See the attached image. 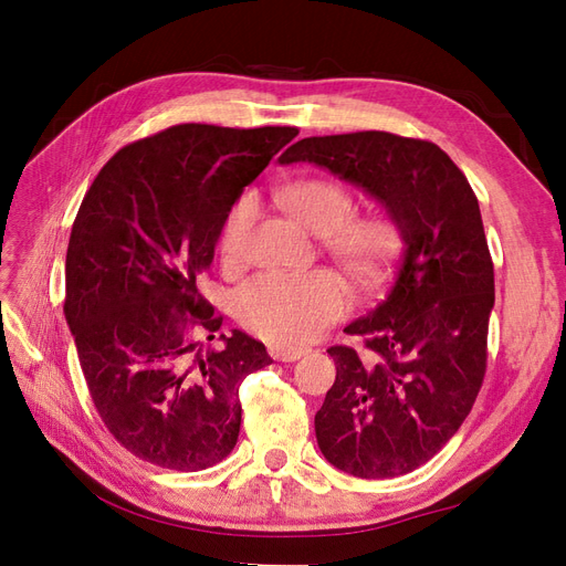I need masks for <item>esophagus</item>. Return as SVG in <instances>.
Here are the masks:
<instances>
[{"label": "esophagus", "instance_id": "esophagus-1", "mask_svg": "<svg viewBox=\"0 0 566 566\" xmlns=\"http://www.w3.org/2000/svg\"><path fill=\"white\" fill-rule=\"evenodd\" d=\"M269 354H271L273 358H276V361L290 364V361H297V358H302V356L306 354V349H290V347L273 345V347H269Z\"/></svg>", "mask_w": 566, "mask_h": 566}]
</instances>
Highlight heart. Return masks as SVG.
I'll return each instance as SVG.
<instances>
[{
  "instance_id": "1",
  "label": "heart",
  "mask_w": 566,
  "mask_h": 566,
  "mask_svg": "<svg viewBox=\"0 0 566 566\" xmlns=\"http://www.w3.org/2000/svg\"><path fill=\"white\" fill-rule=\"evenodd\" d=\"M273 200L300 227L323 235L325 250L361 293H373L385 283L403 250L399 221L387 212L352 217L354 196L337 181H290L273 191ZM252 214V200L243 198L221 229L219 254L229 269L243 262ZM347 304V287L333 271L260 273L235 290L233 314L250 333L273 345L300 347L345 316Z\"/></svg>"
}]
</instances>
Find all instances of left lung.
Instances as JSON below:
<instances>
[{
    "label": "left lung",
    "instance_id": "left-lung-1",
    "mask_svg": "<svg viewBox=\"0 0 566 566\" xmlns=\"http://www.w3.org/2000/svg\"><path fill=\"white\" fill-rule=\"evenodd\" d=\"M281 165L361 186L403 231L389 295L328 349L337 375L316 413L325 460L361 479L413 472L470 416L486 373L493 262L470 181L437 144L389 132L310 136Z\"/></svg>",
    "mask_w": 566,
    "mask_h": 566
}]
</instances>
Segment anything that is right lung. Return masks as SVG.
I'll return each instance as SVG.
<instances>
[{
  "label": "right lung",
  "instance_id": "1",
  "mask_svg": "<svg viewBox=\"0 0 566 566\" xmlns=\"http://www.w3.org/2000/svg\"><path fill=\"white\" fill-rule=\"evenodd\" d=\"M297 127L175 125L119 148L84 196L65 254L80 366L108 432L150 465L198 472L241 432L238 387L271 364L198 293L233 202Z\"/></svg>",
  "mask_w": 566,
  "mask_h": 566
}]
</instances>
